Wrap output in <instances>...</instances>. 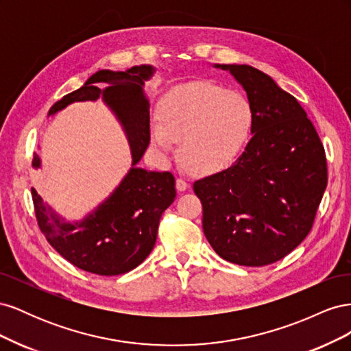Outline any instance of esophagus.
I'll use <instances>...</instances> for the list:
<instances>
[{"label":"esophagus","instance_id":"esophagus-1","mask_svg":"<svg viewBox=\"0 0 351 351\" xmlns=\"http://www.w3.org/2000/svg\"><path fill=\"white\" fill-rule=\"evenodd\" d=\"M189 187V184H187V182L184 178H182V177H178L177 180H176V189L178 190V192H184V190Z\"/></svg>","mask_w":351,"mask_h":351}]
</instances>
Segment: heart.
I'll use <instances>...</instances> for the list:
<instances>
[{"label": "heart", "mask_w": 351, "mask_h": 351, "mask_svg": "<svg viewBox=\"0 0 351 351\" xmlns=\"http://www.w3.org/2000/svg\"><path fill=\"white\" fill-rule=\"evenodd\" d=\"M151 141L168 152L177 142L178 161L199 176L226 168L246 143L253 127L249 99L208 80L174 88L159 101Z\"/></svg>", "instance_id": "b5f03b06"}]
</instances>
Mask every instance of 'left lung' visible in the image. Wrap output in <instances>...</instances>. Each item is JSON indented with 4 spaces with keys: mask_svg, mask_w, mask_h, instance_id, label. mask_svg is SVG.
I'll return each instance as SVG.
<instances>
[{
    "mask_svg": "<svg viewBox=\"0 0 351 351\" xmlns=\"http://www.w3.org/2000/svg\"><path fill=\"white\" fill-rule=\"evenodd\" d=\"M247 93L252 139L224 171L195 182L202 226L222 259L265 267L309 234L328 183L326 156L306 111L268 74L222 64Z\"/></svg>",
    "mask_w": 351,
    "mask_h": 351,
    "instance_id": "obj_1",
    "label": "left lung"
}]
</instances>
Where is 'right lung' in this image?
Masks as SVG:
<instances>
[{
  "mask_svg": "<svg viewBox=\"0 0 351 351\" xmlns=\"http://www.w3.org/2000/svg\"><path fill=\"white\" fill-rule=\"evenodd\" d=\"M151 66L127 71L101 70L84 86L52 105L49 115L74 101L98 99L101 95L129 137L133 168L115 192L76 224L62 222L32 187L35 215L42 234L62 258L74 267L98 275H120L134 269L152 252L159 219L176 199V180L171 173L146 171L134 165L141 161L151 141L149 102L143 95V80L152 76ZM99 84H107L101 91ZM32 165L40 159L35 154Z\"/></svg>",
  "mask_w": 351,
  "mask_h": 351,
  "instance_id": "obj_1",
  "label": "right lung"
}]
</instances>
